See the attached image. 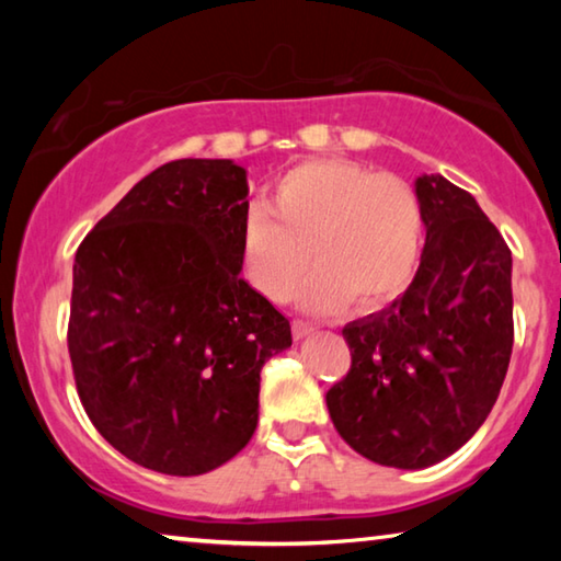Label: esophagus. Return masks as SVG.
Listing matches in <instances>:
<instances>
[{"label":"esophagus","instance_id":"34e87169","mask_svg":"<svg viewBox=\"0 0 561 561\" xmlns=\"http://www.w3.org/2000/svg\"><path fill=\"white\" fill-rule=\"evenodd\" d=\"M291 331H294V339H307L309 334H311V331H314V327H311V324H307V321H294V324H291Z\"/></svg>","mask_w":561,"mask_h":561}]
</instances>
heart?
<instances>
[{
	"instance_id": "heart-1",
	"label": "heart",
	"mask_w": 561,
	"mask_h": 561,
	"mask_svg": "<svg viewBox=\"0 0 561 561\" xmlns=\"http://www.w3.org/2000/svg\"><path fill=\"white\" fill-rule=\"evenodd\" d=\"M421 232V203L405 180L321 158L274 180L267 207L247 213L240 247L247 277L272 301L297 291L311 260L317 270L304 284L301 307L327 314L348 299L371 309L401 294Z\"/></svg>"
}]
</instances>
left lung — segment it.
<instances>
[{"label": "left lung", "instance_id": "1", "mask_svg": "<svg viewBox=\"0 0 561 561\" xmlns=\"http://www.w3.org/2000/svg\"><path fill=\"white\" fill-rule=\"evenodd\" d=\"M421 267L386 309L344 327L351 371L329 388L336 431L386 468L423 470L468 443L495 405L512 354V252L478 201L415 178Z\"/></svg>", "mask_w": 561, "mask_h": 561}]
</instances>
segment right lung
I'll return each instance as SVG.
<instances>
[{"label":"right lung","mask_w":561,"mask_h":561,"mask_svg":"<svg viewBox=\"0 0 561 561\" xmlns=\"http://www.w3.org/2000/svg\"><path fill=\"white\" fill-rule=\"evenodd\" d=\"M247 170L160 165L76 252L69 354L91 423L148 470L203 474L250 443L289 319L247 284Z\"/></svg>","instance_id":"add662e5"}]
</instances>
